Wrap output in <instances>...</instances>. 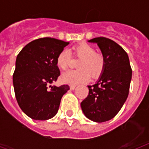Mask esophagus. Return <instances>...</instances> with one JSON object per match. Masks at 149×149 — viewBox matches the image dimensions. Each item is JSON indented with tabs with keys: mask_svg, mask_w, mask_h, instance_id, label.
<instances>
[{
	"mask_svg": "<svg viewBox=\"0 0 149 149\" xmlns=\"http://www.w3.org/2000/svg\"><path fill=\"white\" fill-rule=\"evenodd\" d=\"M70 90H71V91H73V90L76 88V86H75V85H71V86H70Z\"/></svg>",
	"mask_w": 149,
	"mask_h": 149,
	"instance_id": "esophagus-1",
	"label": "esophagus"
}]
</instances>
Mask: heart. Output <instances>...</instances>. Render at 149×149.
<instances>
[{"label":"heart","mask_w":149,"mask_h":149,"mask_svg":"<svg viewBox=\"0 0 149 149\" xmlns=\"http://www.w3.org/2000/svg\"><path fill=\"white\" fill-rule=\"evenodd\" d=\"M73 54L80 60L77 64L79 70H69L61 76L63 84L76 85L86 82L90 79L96 78L101 74L104 70L105 60L102 54L96 52L95 49L88 43H80L73 48ZM71 61L70 52L63 49L56 58V65L59 69L65 70L69 67Z\"/></svg>","instance_id":"heart-1"}]
</instances>
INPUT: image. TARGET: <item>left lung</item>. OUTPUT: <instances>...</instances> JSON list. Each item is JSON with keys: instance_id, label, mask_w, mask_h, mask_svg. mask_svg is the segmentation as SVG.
<instances>
[{"instance_id": "1", "label": "left lung", "mask_w": 149, "mask_h": 149, "mask_svg": "<svg viewBox=\"0 0 149 149\" xmlns=\"http://www.w3.org/2000/svg\"><path fill=\"white\" fill-rule=\"evenodd\" d=\"M88 42L97 44L105 65L97 82L87 86L89 94L80 105L86 118L101 123L114 118L126 101L132 70L127 52L115 42L104 37Z\"/></svg>"}]
</instances>
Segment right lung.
<instances>
[{"instance_id": "right-lung-1", "label": "right lung", "mask_w": 149, "mask_h": 149, "mask_svg": "<svg viewBox=\"0 0 149 149\" xmlns=\"http://www.w3.org/2000/svg\"><path fill=\"white\" fill-rule=\"evenodd\" d=\"M70 42L42 38L27 44L16 58L13 85L17 104L27 116L45 120L58 112L68 85L51 86L60 75L56 65L58 53Z\"/></svg>"}]
</instances>
